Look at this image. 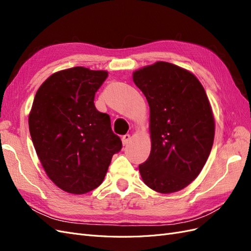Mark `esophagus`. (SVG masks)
Wrapping results in <instances>:
<instances>
[{
    "label": "esophagus",
    "instance_id": "esophagus-1",
    "mask_svg": "<svg viewBox=\"0 0 251 251\" xmlns=\"http://www.w3.org/2000/svg\"><path fill=\"white\" fill-rule=\"evenodd\" d=\"M131 140V136L128 134H126L123 136V138H121V141H123V144L124 146H126V144L128 143V141Z\"/></svg>",
    "mask_w": 251,
    "mask_h": 251
}]
</instances>
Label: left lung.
Masks as SVG:
<instances>
[{"label": "left lung", "mask_w": 251, "mask_h": 251, "mask_svg": "<svg viewBox=\"0 0 251 251\" xmlns=\"http://www.w3.org/2000/svg\"><path fill=\"white\" fill-rule=\"evenodd\" d=\"M133 80L150 105L151 149L141 178L158 193L181 191L198 177L214 143L207 95L193 73L166 62L135 71Z\"/></svg>", "instance_id": "obj_1"}]
</instances>
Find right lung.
Masks as SVG:
<instances>
[{"instance_id":"right-lung-1","label":"right lung","mask_w":251,"mask_h":251,"mask_svg":"<svg viewBox=\"0 0 251 251\" xmlns=\"http://www.w3.org/2000/svg\"><path fill=\"white\" fill-rule=\"evenodd\" d=\"M108 72L74 67L53 73L37 90L29 114L36 154L53 183L81 195L100 186L123 148L94 97Z\"/></svg>"}]
</instances>
